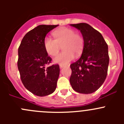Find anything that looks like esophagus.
<instances>
[{
	"mask_svg": "<svg viewBox=\"0 0 124 124\" xmlns=\"http://www.w3.org/2000/svg\"><path fill=\"white\" fill-rule=\"evenodd\" d=\"M64 67H65V65H61V64L59 65L60 68H63Z\"/></svg>",
	"mask_w": 124,
	"mask_h": 124,
	"instance_id": "34e87169",
	"label": "esophagus"
}]
</instances>
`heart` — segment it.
<instances>
[{
  "instance_id": "obj_1",
  "label": "heart",
  "mask_w": 124,
  "mask_h": 124,
  "mask_svg": "<svg viewBox=\"0 0 124 124\" xmlns=\"http://www.w3.org/2000/svg\"><path fill=\"white\" fill-rule=\"evenodd\" d=\"M54 39L46 37L43 44L46 53L54 56L59 52L62 46L63 52L53 59L55 63L67 65L74 56L78 57L82 54L84 48V39L80 33L71 27H63L55 30L52 33Z\"/></svg>"
}]
</instances>
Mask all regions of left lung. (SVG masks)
Returning a JSON list of instances; mask_svg holds the SVG:
<instances>
[{"label":"left lung","mask_w":124,"mask_h":124,"mask_svg":"<svg viewBox=\"0 0 124 124\" xmlns=\"http://www.w3.org/2000/svg\"><path fill=\"white\" fill-rule=\"evenodd\" d=\"M71 26L80 30L84 39L80 58L70 65V84L76 92L91 93L101 87L107 74L109 56L108 46L98 31L85 23Z\"/></svg>","instance_id":"8db88e82"}]
</instances>
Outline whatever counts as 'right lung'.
<instances>
[{
  "instance_id": "add662e5",
  "label": "right lung",
  "mask_w": 124,
  "mask_h": 124,
  "mask_svg": "<svg viewBox=\"0 0 124 124\" xmlns=\"http://www.w3.org/2000/svg\"><path fill=\"white\" fill-rule=\"evenodd\" d=\"M58 25H39L27 32L18 47L17 66L23 85L37 96L43 97L55 91L59 76V65L46 68L51 63L44 47L46 35Z\"/></svg>"
}]
</instances>
